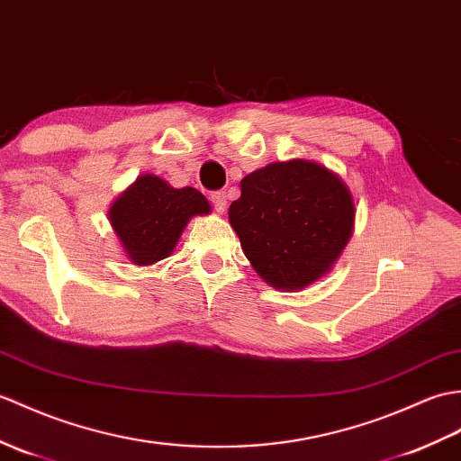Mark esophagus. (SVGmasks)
Returning <instances> with one entry per match:
<instances>
[{"mask_svg": "<svg viewBox=\"0 0 461 461\" xmlns=\"http://www.w3.org/2000/svg\"><path fill=\"white\" fill-rule=\"evenodd\" d=\"M210 200H212L213 208H216V212H223V210H226V206H228V196H226V192H223V190L212 192Z\"/></svg>", "mask_w": 461, "mask_h": 461, "instance_id": "esophagus-1", "label": "esophagus"}]
</instances>
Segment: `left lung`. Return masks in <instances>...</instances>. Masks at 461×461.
<instances>
[{
	"mask_svg": "<svg viewBox=\"0 0 461 461\" xmlns=\"http://www.w3.org/2000/svg\"><path fill=\"white\" fill-rule=\"evenodd\" d=\"M353 200L339 176L310 160L271 163L241 180L230 223L257 275L296 291L322 276L351 235Z\"/></svg>",
	"mask_w": 461,
	"mask_h": 461,
	"instance_id": "obj_1",
	"label": "left lung"
}]
</instances>
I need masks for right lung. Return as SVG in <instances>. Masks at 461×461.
Returning a JSON list of instances; mask_svg holds the SVG:
<instances>
[{
	"label": "right lung",
	"instance_id": "add662e5",
	"mask_svg": "<svg viewBox=\"0 0 461 461\" xmlns=\"http://www.w3.org/2000/svg\"><path fill=\"white\" fill-rule=\"evenodd\" d=\"M208 212V200L196 188H173L163 178L145 175L113 202L110 221L131 261L153 265L173 253L192 216Z\"/></svg>",
	"mask_w": 461,
	"mask_h": 461
}]
</instances>
